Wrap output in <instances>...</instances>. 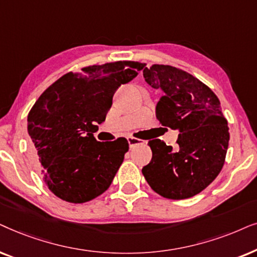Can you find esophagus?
<instances>
[{
    "label": "esophagus",
    "instance_id": "1",
    "mask_svg": "<svg viewBox=\"0 0 257 257\" xmlns=\"http://www.w3.org/2000/svg\"><path fill=\"white\" fill-rule=\"evenodd\" d=\"M128 143H129V147L133 148V147H135L136 145H140V143H142V141H141V140L134 138V136H129Z\"/></svg>",
    "mask_w": 257,
    "mask_h": 257
}]
</instances>
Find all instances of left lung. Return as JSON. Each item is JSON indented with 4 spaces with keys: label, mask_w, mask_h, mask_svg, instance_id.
Segmentation results:
<instances>
[{
    "label": "left lung",
    "mask_w": 257,
    "mask_h": 257,
    "mask_svg": "<svg viewBox=\"0 0 257 257\" xmlns=\"http://www.w3.org/2000/svg\"><path fill=\"white\" fill-rule=\"evenodd\" d=\"M143 68L147 83L162 91L156 104L157 119L180 134L174 149L159 139L148 142L153 157L142 174L161 196L193 197L216 179L224 164L229 128L220 100L209 87L179 68Z\"/></svg>",
    "instance_id": "1"
}]
</instances>
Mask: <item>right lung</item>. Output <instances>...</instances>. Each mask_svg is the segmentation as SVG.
Masks as SVG:
<instances>
[{
  "instance_id": "add662e5",
  "label": "right lung",
  "mask_w": 257,
  "mask_h": 257,
  "mask_svg": "<svg viewBox=\"0 0 257 257\" xmlns=\"http://www.w3.org/2000/svg\"><path fill=\"white\" fill-rule=\"evenodd\" d=\"M145 63L117 61L67 73L43 91L28 114V134L39 173L51 193L84 203L110 187L128 152L124 138L98 142L112 96Z\"/></svg>"
}]
</instances>
